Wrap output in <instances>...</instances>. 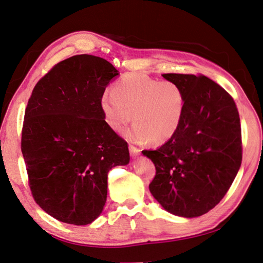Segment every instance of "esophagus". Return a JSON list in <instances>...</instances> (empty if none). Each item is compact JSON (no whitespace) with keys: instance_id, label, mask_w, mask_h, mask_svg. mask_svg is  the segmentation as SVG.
Here are the masks:
<instances>
[{"instance_id":"obj_1","label":"esophagus","mask_w":263,"mask_h":263,"mask_svg":"<svg viewBox=\"0 0 263 263\" xmlns=\"http://www.w3.org/2000/svg\"><path fill=\"white\" fill-rule=\"evenodd\" d=\"M129 152H130V155H132L133 157L138 156L139 153H140V151L137 148V147L133 146V145H129Z\"/></svg>"}]
</instances>
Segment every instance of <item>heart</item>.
Masks as SVG:
<instances>
[{"mask_svg": "<svg viewBox=\"0 0 263 263\" xmlns=\"http://www.w3.org/2000/svg\"><path fill=\"white\" fill-rule=\"evenodd\" d=\"M185 93L177 83L159 81L144 73H127L101 96L100 108L105 121L121 134L130 123L128 133L133 143L164 144L175 135L185 111Z\"/></svg>", "mask_w": 263, "mask_h": 263, "instance_id": "heart-1", "label": "heart"}]
</instances>
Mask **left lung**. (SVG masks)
I'll return each mask as SVG.
<instances>
[{
  "label": "left lung",
  "instance_id": "1",
  "mask_svg": "<svg viewBox=\"0 0 263 263\" xmlns=\"http://www.w3.org/2000/svg\"><path fill=\"white\" fill-rule=\"evenodd\" d=\"M185 93L176 134L156 151H143L155 165L149 191L167 212L196 217L227 194L242 162L238 108L224 89L205 76L164 73Z\"/></svg>",
  "mask_w": 263,
  "mask_h": 263
}]
</instances>
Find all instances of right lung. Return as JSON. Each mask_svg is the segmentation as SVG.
Here are the masks:
<instances>
[{
  "label": "right lung",
  "mask_w": 263,
  "mask_h": 263,
  "mask_svg": "<svg viewBox=\"0 0 263 263\" xmlns=\"http://www.w3.org/2000/svg\"><path fill=\"white\" fill-rule=\"evenodd\" d=\"M118 70L102 58L63 60L35 85L28 101L21 151L32 196L54 219L87 226L102 212L108 172L129 163L126 140L100 108Z\"/></svg>",
  "instance_id": "1"
}]
</instances>
